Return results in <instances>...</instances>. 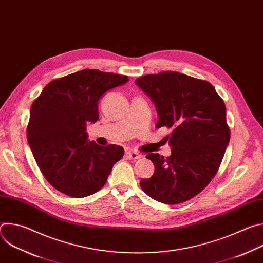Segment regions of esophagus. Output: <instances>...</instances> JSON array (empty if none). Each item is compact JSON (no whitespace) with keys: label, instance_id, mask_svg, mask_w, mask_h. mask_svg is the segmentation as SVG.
<instances>
[{"label":"esophagus","instance_id":"obj_1","mask_svg":"<svg viewBox=\"0 0 263 263\" xmlns=\"http://www.w3.org/2000/svg\"><path fill=\"white\" fill-rule=\"evenodd\" d=\"M126 156L129 159H132V160H136V159L141 158V154H139V153H137L135 151H128V152H126Z\"/></svg>","mask_w":263,"mask_h":263}]
</instances>
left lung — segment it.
I'll list each match as a JSON object with an SVG mask.
<instances>
[{"mask_svg": "<svg viewBox=\"0 0 263 263\" xmlns=\"http://www.w3.org/2000/svg\"><path fill=\"white\" fill-rule=\"evenodd\" d=\"M135 84L156 107V128H173L166 137L172 154L145 156L155 172L140 187L164 204L189 201L215 176L229 143L226 106L209 82L176 71L146 74Z\"/></svg>", "mask_w": 263, "mask_h": 263, "instance_id": "left-lung-1", "label": "left lung"}]
</instances>
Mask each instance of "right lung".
<instances>
[{
    "label": "right lung",
    "instance_id": "right-lung-1",
    "mask_svg": "<svg viewBox=\"0 0 263 263\" xmlns=\"http://www.w3.org/2000/svg\"><path fill=\"white\" fill-rule=\"evenodd\" d=\"M127 76L82 69L50 82L30 109L27 139L48 182L71 198H84L105 185L112 166L124 156L118 144L88 140L86 124L99 120L98 103Z\"/></svg>",
    "mask_w": 263,
    "mask_h": 263
}]
</instances>
